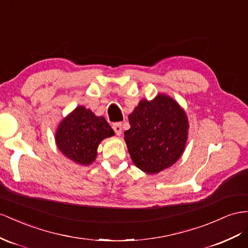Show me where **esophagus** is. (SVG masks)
Wrapping results in <instances>:
<instances>
[{
    "instance_id": "34e87169",
    "label": "esophagus",
    "mask_w": 248,
    "mask_h": 248,
    "mask_svg": "<svg viewBox=\"0 0 248 248\" xmlns=\"http://www.w3.org/2000/svg\"><path fill=\"white\" fill-rule=\"evenodd\" d=\"M113 130L115 131L116 135H118V136L122 135V133H123V126H122V124H120V123L114 124H113Z\"/></svg>"
}]
</instances>
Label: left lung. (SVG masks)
I'll list each match as a JSON object with an SVG mask.
<instances>
[{"label": "left lung", "mask_w": 248, "mask_h": 248, "mask_svg": "<svg viewBox=\"0 0 248 248\" xmlns=\"http://www.w3.org/2000/svg\"><path fill=\"white\" fill-rule=\"evenodd\" d=\"M129 123L124 141L133 163L142 172L159 173L172 167L185 152L188 119L169 95L158 93L152 100L141 99L129 114Z\"/></svg>", "instance_id": "left-lung-1"}]
</instances>
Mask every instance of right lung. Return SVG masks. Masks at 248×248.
<instances>
[{
    "label": "right lung",
    "instance_id": "obj_1",
    "mask_svg": "<svg viewBox=\"0 0 248 248\" xmlns=\"http://www.w3.org/2000/svg\"><path fill=\"white\" fill-rule=\"evenodd\" d=\"M113 135L114 131L105 117L78 106L62 119L55 131V143L70 160L89 166L96 159L99 143Z\"/></svg>",
    "mask_w": 248,
    "mask_h": 248
}]
</instances>
